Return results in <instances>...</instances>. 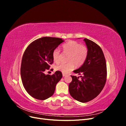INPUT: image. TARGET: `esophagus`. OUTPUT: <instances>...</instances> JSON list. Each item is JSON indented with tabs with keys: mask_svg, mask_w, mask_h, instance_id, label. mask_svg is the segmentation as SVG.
Instances as JSON below:
<instances>
[{
	"mask_svg": "<svg viewBox=\"0 0 126 126\" xmlns=\"http://www.w3.org/2000/svg\"><path fill=\"white\" fill-rule=\"evenodd\" d=\"M63 77H65V76H66V75H65V74H63Z\"/></svg>",
	"mask_w": 126,
	"mask_h": 126,
	"instance_id": "obj_1",
	"label": "esophagus"
}]
</instances>
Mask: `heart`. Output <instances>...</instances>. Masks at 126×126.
<instances>
[{
    "label": "heart",
    "mask_w": 126,
    "mask_h": 126,
    "mask_svg": "<svg viewBox=\"0 0 126 126\" xmlns=\"http://www.w3.org/2000/svg\"><path fill=\"white\" fill-rule=\"evenodd\" d=\"M63 50L64 54H69L68 63H60L55 66L56 70L60 71L63 74H67L76 66L80 67L84 63L88 54V49L84 45L73 40L68 41L63 46ZM52 58L55 63H59L61 58L60 50L55 49L52 51Z\"/></svg>",
    "instance_id": "b5f03b06"
}]
</instances>
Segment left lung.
Returning <instances> with one entry per match:
<instances>
[{
    "label": "left lung",
    "mask_w": 126,
    "mask_h": 126,
    "mask_svg": "<svg viewBox=\"0 0 126 126\" xmlns=\"http://www.w3.org/2000/svg\"><path fill=\"white\" fill-rule=\"evenodd\" d=\"M83 40L88 49V54L84 63L74 71L81 75V79L71 76L72 81L69 85V91L75 100L87 102L96 98L104 88L107 79V66L99 46L88 39Z\"/></svg>",
    "instance_id": "1"
}]
</instances>
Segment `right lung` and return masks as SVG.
Here are the masks:
<instances>
[{"mask_svg":"<svg viewBox=\"0 0 126 126\" xmlns=\"http://www.w3.org/2000/svg\"><path fill=\"white\" fill-rule=\"evenodd\" d=\"M63 41L59 38L42 37L32 42L25 50L21 64V78L25 89L33 98L43 100L54 94L63 74L56 71L52 75H45V71L53 63V50Z\"/></svg>","mask_w":126,"mask_h":126,"instance_id":"1","label":"right lung"}]
</instances>
